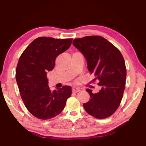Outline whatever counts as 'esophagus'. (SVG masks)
<instances>
[{
  "label": "esophagus",
  "mask_w": 146,
  "mask_h": 146,
  "mask_svg": "<svg viewBox=\"0 0 146 146\" xmlns=\"http://www.w3.org/2000/svg\"><path fill=\"white\" fill-rule=\"evenodd\" d=\"M80 91V90L79 89V88H76V87H74L72 88V92H78Z\"/></svg>",
  "instance_id": "34e87169"
}]
</instances>
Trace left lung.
Wrapping results in <instances>:
<instances>
[{
	"label": "left lung",
	"mask_w": 146,
	"mask_h": 146,
	"mask_svg": "<svg viewBox=\"0 0 146 146\" xmlns=\"http://www.w3.org/2000/svg\"><path fill=\"white\" fill-rule=\"evenodd\" d=\"M73 45L85 57L89 71L101 86L99 92L86 89L90 100L83 104L85 111L98 119H104L116 111L122 99L126 80L124 59L117 48L100 36L75 39Z\"/></svg>",
	"instance_id": "1"
}]
</instances>
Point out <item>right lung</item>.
Segmentation results:
<instances>
[{
	"label": "right lung",
	"instance_id": "add662e5",
	"mask_svg": "<svg viewBox=\"0 0 146 146\" xmlns=\"http://www.w3.org/2000/svg\"><path fill=\"white\" fill-rule=\"evenodd\" d=\"M72 39L39 37L30 43L20 56L16 79L21 98L29 111L37 118L49 119L63 111L72 88L64 86L51 91L47 74L55 59L71 45Z\"/></svg>",
	"mask_w": 146,
	"mask_h": 146
}]
</instances>
